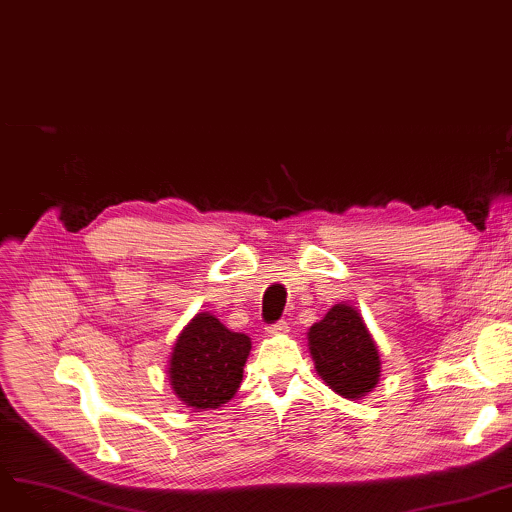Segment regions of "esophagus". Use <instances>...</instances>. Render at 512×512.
<instances>
[{
    "mask_svg": "<svg viewBox=\"0 0 512 512\" xmlns=\"http://www.w3.org/2000/svg\"><path fill=\"white\" fill-rule=\"evenodd\" d=\"M265 332L270 336H276V334H286L288 332V324L282 319V321H276V324H270L265 326Z\"/></svg>",
    "mask_w": 512,
    "mask_h": 512,
    "instance_id": "34e87169",
    "label": "esophagus"
}]
</instances>
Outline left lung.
I'll use <instances>...</instances> for the list:
<instances>
[{
  "mask_svg": "<svg viewBox=\"0 0 512 512\" xmlns=\"http://www.w3.org/2000/svg\"><path fill=\"white\" fill-rule=\"evenodd\" d=\"M309 348L321 380L340 396L357 400L378 384V346L353 307L336 305L311 326Z\"/></svg>",
  "mask_w": 512,
  "mask_h": 512,
  "instance_id": "left-lung-1",
  "label": "left lung"
}]
</instances>
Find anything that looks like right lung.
Instances as JSON below:
<instances>
[{
	"mask_svg": "<svg viewBox=\"0 0 512 512\" xmlns=\"http://www.w3.org/2000/svg\"><path fill=\"white\" fill-rule=\"evenodd\" d=\"M251 338L230 332L220 319L199 313L174 346L170 384L186 407L218 409L236 394Z\"/></svg>",
	"mask_w": 512,
	"mask_h": 512,
	"instance_id": "obj_1",
	"label": "right lung"
}]
</instances>
